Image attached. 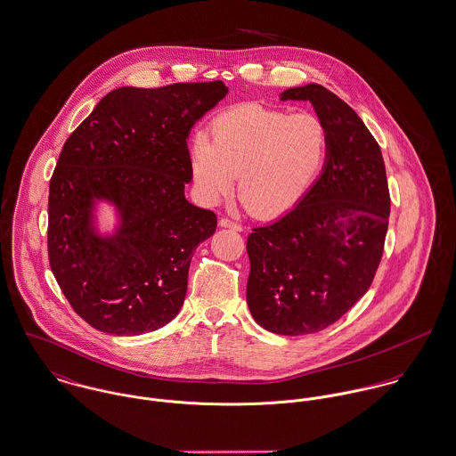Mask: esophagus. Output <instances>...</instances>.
I'll return each instance as SVG.
<instances>
[{"label": "esophagus", "instance_id": "1", "mask_svg": "<svg viewBox=\"0 0 456 456\" xmlns=\"http://www.w3.org/2000/svg\"><path fill=\"white\" fill-rule=\"evenodd\" d=\"M219 226H221V228H230V230H233V232H242V226H240L239 223L228 219V217H221V219H219Z\"/></svg>", "mask_w": 456, "mask_h": 456}]
</instances>
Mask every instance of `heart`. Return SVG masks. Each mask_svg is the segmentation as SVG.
Returning a JSON list of instances; mask_svg holds the SVG:
<instances>
[{
	"label": "heart",
	"mask_w": 456,
	"mask_h": 456,
	"mask_svg": "<svg viewBox=\"0 0 456 456\" xmlns=\"http://www.w3.org/2000/svg\"><path fill=\"white\" fill-rule=\"evenodd\" d=\"M208 141L190 144V168L200 199L217 204L237 191L259 217H277L306 195L328 157L324 122L310 113L290 115L263 106H239L210 125Z\"/></svg>",
	"instance_id": "heart-1"
}]
</instances>
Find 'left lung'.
<instances>
[{
  "label": "left lung",
  "instance_id": "left-lung-1",
  "mask_svg": "<svg viewBox=\"0 0 456 456\" xmlns=\"http://www.w3.org/2000/svg\"><path fill=\"white\" fill-rule=\"evenodd\" d=\"M281 101H310L330 135L321 175L299 204L248 237V305L266 331L312 334L366 292L388 230L381 150L361 117L331 90L308 83Z\"/></svg>",
  "mask_w": 456,
  "mask_h": 456
}]
</instances>
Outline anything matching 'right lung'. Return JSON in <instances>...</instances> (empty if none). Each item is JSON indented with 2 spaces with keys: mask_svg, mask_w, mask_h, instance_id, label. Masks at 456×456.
<instances>
[{
  "mask_svg": "<svg viewBox=\"0 0 456 456\" xmlns=\"http://www.w3.org/2000/svg\"><path fill=\"white\" fill-rule=\"evenodd\" d=\"M223 82L122 86L69 135L50 179L48 259L86 324L117 336L157 331L181 310L212 210L184 197L193 179L188 137L224 95ZM116 208L102 234L96 206Z\"/></svg>",
  "mask_w": 456,
  "mask_h": 456,
  "instance_id": "right-lung-1",
  "label": "right lung"
}]
</instances>
